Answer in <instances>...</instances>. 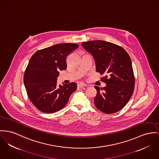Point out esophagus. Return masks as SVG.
I'll use <instances>...</instances> for the list:
<instances>
[{"label":"esophagus","instance_id":"34e87169","mask_svg":"<svg viewBox=\"0 0 159 159\" xmlns=\"http://www.w3.org/2000/svg\"><path fill=\"white\" fill-rule=\"evenodd\" d=\"M86 86V85L85 84H84L83 83H79L77 85V87L78 88H83V87H85Z\"/></svg>","mask_w":159,"mask_h":159}]
</instances>
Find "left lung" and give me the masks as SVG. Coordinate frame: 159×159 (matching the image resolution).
Returning a JSON list of instances; mask_svg holds the SVG:
<instances>
[{
	"label": "left lung",
	"mask_w": 159,
	"mask_h": 159,
	"mask_svg": "<svg viewBox=\"0 0 159 159\" xmlns=\"http://www.w3.org/2000/svg\"><path fill=\"white\" fill-rule=\"evenodd\" d=\"M82 45L93 56L96 71L105 75L101 79L106 86L100 88L94 86L97 90L95 106L106 114L122 110L134 89V75L129 54L122 47L103 40L88 41Z\"/></svg>",
	"instance_id": "8db88e82"
}]
</instances>
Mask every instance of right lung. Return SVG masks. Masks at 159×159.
Segmentation results:
<instances>
[{
    "label": "right lung",
    "instance_id": "1",
    "mask_svg": "<svg viewBox=\"0 0 159 159\" xmlns=\"http://www.w3.org/2000/svg\"><path fill=\"white\" fill-rule=\"evenodd\" d=\"M79 47L75 43H61L36 51L25 71L24 82L28 96L40 111L52 113L67 104L77 84L57 85L59 71L66 69L68 56Z\"/></svg>",
    "mask_w": 159,
    "mask_h": 159
}]
</instances>
